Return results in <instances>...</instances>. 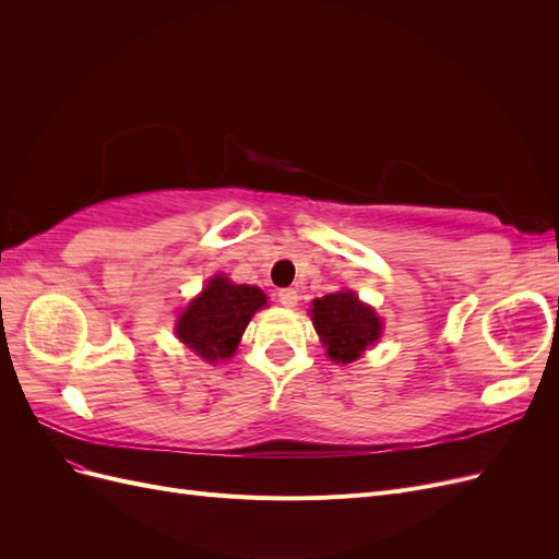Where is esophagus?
<instances>
[{
    "label": "esophagus",
    "instance_id": "esophagus-1",
    "mask_svg": "<svg viewBox=\"0 0 559 559\" xmlns=\"http://www.w3.org/2000/svg\"><path fill=\"white\" fill-rule=\"evenodd\" d=\"M277 298L284 308H296L298 302V292L296 289H280L277 292Z\"/></svg>",
    "mask_w": 559,
    "mask_h": 559
}]
</instances>
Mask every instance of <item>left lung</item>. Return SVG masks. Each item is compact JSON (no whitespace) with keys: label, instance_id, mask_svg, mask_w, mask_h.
<instances>
[{"label":"left lung","instance_id":"1","mask_svg":"<svg viewBox=\"0 0 559 559\" xmlns=\"http://www.w3.org/2000/svg\"><path fill=\"white\" fill-rule=\"evenodd\" d=\"M312 324L326 345V354L337 364H352L361 352L376 345L382 331L378 314L354 292H337L312 302Z\"/></svg>","mask_w":559,"mask_h":559}]
</instances>
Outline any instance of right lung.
I'll return each instance as SVG.
<instances>
[{
    "label": "right lung",
    "instance_id": "1",
    "mask_svg": "<svg viewBox=\"0 0 559 559\" xmlns=\"http://www.w3.org/2000/svg\"><path fill=\"white\" fill-rule=\"evenodd\" d=\"M265 306L259 286L233 284L228 277H214L191 300L177 321V335L198 357L218 361L233 357L253 312Z\"/></svg>",
    "mask_w": 559,
    "mask_h": 559
}]
</instances>
